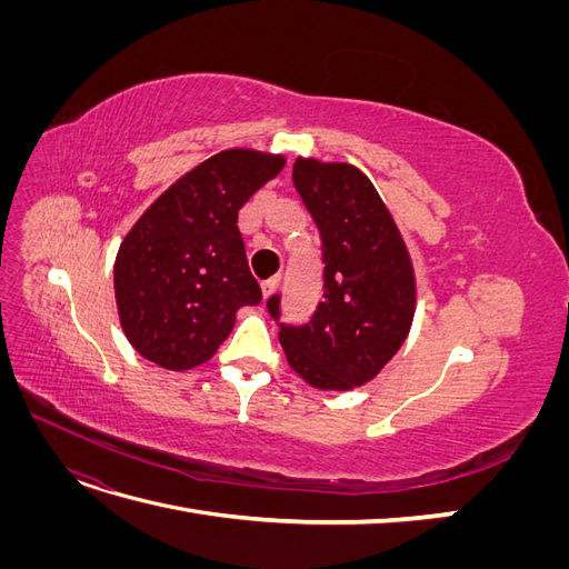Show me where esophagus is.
<instances>
[{
  "mask_svg": "<svg viewBox=\"0 0 569 569\" xmlns=\"http://www.w3.org/2000/svg\"><path fill=\"white\" fill-rule=\"evenodd\" d=\"M278 282H280L278 274H272V278H268V280L261 282V289H263V297H266V299L272 295L274 289H278Z\"/></svg>",
  "mask_w": 569,
  "mask_h": 569,
  "instance_id": "34e87169",
  "label": "esophagus"
}]
</instances>
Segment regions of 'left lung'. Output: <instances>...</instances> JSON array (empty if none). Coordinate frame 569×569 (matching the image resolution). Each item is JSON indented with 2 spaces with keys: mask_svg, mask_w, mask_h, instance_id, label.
<instances>
[{
  "mask_svg": "<svg viewBox=\"0 0 569 569\" xmlns=\"http://www.w3.org/2000/svg\"><path fill=\"white\" fill-rule=\"evenodd\" d=\"M297 192L322 239V301L306 325L280 322L287 363L330 391L370 382L401 349L416 316V272L372 182L349 163L297 159ZM280 320V295L268 299Z\"/></svg>",
  "mask_w": 569,
  "mask_h": 569,
  "instance_id": "1",
  "label": "left lung"
}]
</instances>
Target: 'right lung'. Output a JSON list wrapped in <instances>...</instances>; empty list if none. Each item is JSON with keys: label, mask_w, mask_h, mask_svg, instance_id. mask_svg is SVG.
<instances>
[{"label": "right lung", "mask_w": 569, "mask_h": 569, "mask_svg": "<svg viewBox=\"0 0 569 569\" xmlns=\"http://www.w3.org/2000/svg\"><path fill=\"white\" fill-rule=\"evenodd\" d=\"M284 168V157L228 149L153 201L118 249L120 327L151 363L189 370L213 358L242 306L261 303L247 263L239 209Z\"/></svg>", "instance_id": "1"}]
</instances>
